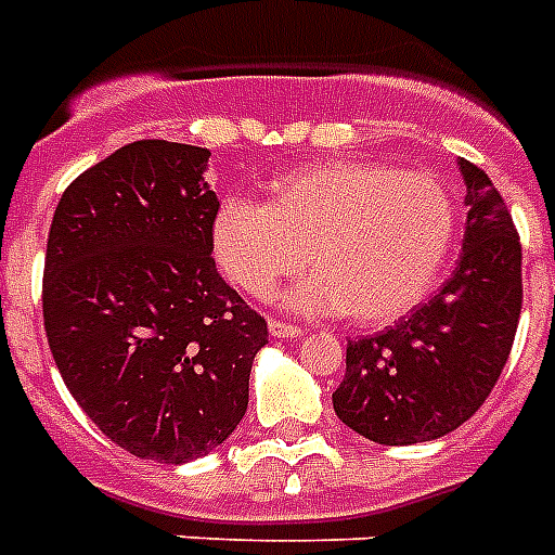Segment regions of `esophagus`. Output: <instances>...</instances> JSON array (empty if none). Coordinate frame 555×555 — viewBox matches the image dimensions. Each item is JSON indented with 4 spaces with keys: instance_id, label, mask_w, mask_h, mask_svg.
I'll list each match as a JSON object with an SVG mask.
<instances>
[{
    "instance_id": "esophagus-1",
    "label": "esophagus",
    "mask_w": 555,
    "mask_h": 555,
    "mask_svg": "<svg viewBox=\"0 0 555 555\" xmlns=\"http://www.w3.org/2000/svg\"><path fill=\"white\" fill-rule=\"evenodd\" d=\"M301 327H296V324H287V322H279V319H270V336L273 339H296V336H301Z\"/></svg>"
}]
</instances>
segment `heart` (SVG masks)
I'll return each instance as SVG.
<instances>
[{
    "label": "heart",
    "mask_w": 555,
    "mask_h": 555,
    "mask_svg": "<svg viewBox=\"0 0 555 555\" xmlns=\"http://www.w3.org/2000/svg\"><path fill=\"white\" fill-rule=\"evenodd\" d=\"M453 231V199L434 176L327 159L270 179L264 205L224 202L214 254L238 291L264 299L310 250L317 276L287 293V305L376 327L425 299Z\"/></svg>",
    "instance_id": "obj_1"
}]
</instances>
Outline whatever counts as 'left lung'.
Returning <instances> with one entry per match:
<instances>
[{"mask_svg": "<svg viewBox=\"0 0 555 555\" xmlns=\"http://www.w3.org/2000/svg\"><path fill=\"white\" fill-rule=\"evenodd\" d=\"M467 228L453 276L434 299L373 336L348 341L336 416L379 444L456 430L485 404L511 356L521 313V245L490 176L462 159Z\"/></svg>", "mask_w": 555, "mask_h": 555, "instance_id": "left-lung-1", "label": "left lung"}]
</instances>
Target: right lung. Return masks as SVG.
<instances>
[{
    "label": "right lung",
    "instance_id": "1",
    "mask_svg": "<svg viewBox=\"0 0 555 555\" xmlns=\"http://www.w3.org/2000/svg\"><path fill=\"white\" fill-rule=\"evenodd\" d=\"M210 151L142 139L67 184L48 233L44 333L93 425L139 459L182 465L247 410L268 322L214 262Z\"/></svg>",
    "mask_w": 555,
    "mask_h": 555
}]
</instances>
